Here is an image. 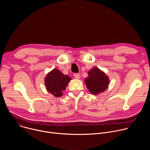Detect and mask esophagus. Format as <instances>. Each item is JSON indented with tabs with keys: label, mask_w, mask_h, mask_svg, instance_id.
<instances>
[{
	"label": "esophagus",
	"mask_w": 150,
	"mask_h": 150,
	"mask_svg": "<svg viewBox=\"0 0 150 150\" xmlns=\"http://www.w3.org/2000/svg\"><path fill=\"white\" fill-rule=\"evenodd\" d=\"M74 77L76 79H79L80 78V75L79 74H74Z\"/></svg>",
	"instance_id": "34e87169"
}]
</instances>
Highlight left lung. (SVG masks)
<instances>
[{
	"instance_id": "8db88e82",
	"label": "left lung",
	"mask_w": 150,
	"mask_h": 150,
	"mask_svg": "<svg viewBox=\"0 0 150 150\" xmlns=\"http://www.w3.org/2000/svg\"><path fill=\"white\" fill-rule=\"evenodd\" d=\"M88 74V76L84 79V82L91 94L98 95L108 88L109 78L98 68H93Z\"/></svg>"
}]
</instances>
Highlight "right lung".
<instances>
[{
  "instance_id": "1",
  "label": "right lung",
  "mask_w": 150,
  "mask_h": 150,
  "mask_svg": "<svg viewBox=\"0 0 150 150\" xmlns=\"http://www.w3.org/2000/svg\"><path fill=\"white\" fill-rule=\"evenodd\" d=\"M72 79L68 75H64L57 69H53L45 77V83L47 91L55 97H60L66 90L68 84Z\"/></svg>"
}]
</instances>
